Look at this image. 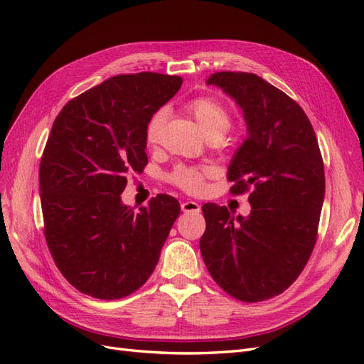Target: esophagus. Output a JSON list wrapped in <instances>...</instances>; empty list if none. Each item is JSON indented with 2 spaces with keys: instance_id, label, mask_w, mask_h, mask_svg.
<instances>
[{
  "instance_id": "esophagus-1",
  "label": "esophagus",
  "mask_w": 364,
  "mask_h": 364,
  "mask_svg": "<svg viewBox=\"0 0 364 364\" xmlns=\"http://www.w3.org/2000/svg\"><path fill=\"white\" fill-rule=\"evenodd\" d=\"M183 213H200V205L193 200H185L181 205Z\"/></svg>"
}]
</instances>
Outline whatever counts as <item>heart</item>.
Instances as JSON below:
<instances>
[{
    "instance_id": "b5f03b06",
    "label": "heart",
    "mask_w": 364,
    "mask_h": 364,
    "mask_svg": "<svg viewBox=\"0 0 364 364\" xmlns=\"http://www.w3.org/2000/svg\"><path fill=\"white\" fill-rule=\"evenodd\" d=\"M185 111L188 112L202 130L206 138H222L230 127V114L228 107L213 97H196L185 103ZM167 119L165 109H158L153 114L144 130L146 144L155 147L159 144L162 136V129ZM215 170L209 165L205 167H178L170 179L171 182L186 193L199 194L205 190V181L214 176Z\"/></svg>"
}]
</instances>
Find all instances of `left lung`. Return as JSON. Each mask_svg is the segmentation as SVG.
Wrapping results in <instances>:
<instances>
[{"instance_id":"8db88e82","label":"left lung","mask_w":364,"mask_h":364,"mask_svg":"<svg viewBox=\"0 0 364 364\" xmlns=\"http://www.w3.org/2000/svg\"><path fill=\"white\" fill-rule=\"evenodd\" d=\"M222 87L243 111L247 138L229 164L230 193L250 190L247 217L206 203L200 252L213 279L243 302L281 294L299 277L317 238L325 197L321 149L293 98L252 73L222 71Z\"/></svg>"}]
</instances>
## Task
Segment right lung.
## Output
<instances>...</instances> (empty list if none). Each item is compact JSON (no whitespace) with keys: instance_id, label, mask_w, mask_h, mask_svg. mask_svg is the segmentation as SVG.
Returning a JSON list of instances; mask_svg holds the SVG:
<instances>
[{"instance_id":"obj_1","label":"right lung","mask_w":364,"mask_h":364,"mask_svg":"<svg viewBox=\"0 0 364 364\" xmlns=\"http://www.w3.org/2000/svg\"><path fill=\"white\" fill-rule=\"evenodd\" d=\"M179 75H115L63 106L39 167L43 232L67 281L97 299L136 291L155 270L181 205L158 194L123 205L127 173L147 165L149 118L179 91Z\"/></svg>"}]
</instances>
